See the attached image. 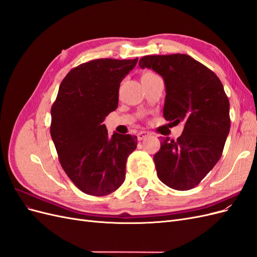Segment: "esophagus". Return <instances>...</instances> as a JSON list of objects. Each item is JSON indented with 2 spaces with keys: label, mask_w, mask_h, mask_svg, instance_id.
I'll use <instances>...</instances> for the list:
<instances>
[{
  "label": "esophagus",
  "mask_w": 257,
  "mask_h": 257,
  "mask_svg": "<svg viewBox=\"0 0 257 257\" xmlns=\"http://www.w3.org/2000/svg\"><path fill=\"white\" fill-rule=\"evenodd\" d=\"M149 135H150L149 132L141 131V132H139V133L137 134V138H138V141H143V139H145L146 137H148Z\"/></svg>",
  "instance_id": "1"
}]
</instances>
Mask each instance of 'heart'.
Wrapping results in <instances>:
<instances>
[{"label":"heart","instance_id":"heart-1","mask_svg":"<svg viewBox=\"0 0 257 257\" xmlns=\"http://www.w3.org/2000/svg\"><path fill=\"white\" fill-rule=\"evenodd\" d=\"M151 74H154V73H152V72H145L144 74H143V76H148V75H151ZM142 76V77H143Z\"/></svg>","mask_w":257,"mask_h":257}]
</instances>
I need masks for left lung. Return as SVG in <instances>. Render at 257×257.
<instances>
[{
    "instance_id": "1",
    "label": "left lung",
    "mask_w": 257,
    "mask_h": 257,
    "mask_svg": "<svg viewBox=\"0 0 257 257\" xmlns=\"http://www.w3.org/2000/svg\"><path fill=\"white\" fill-rule=\"evenodd\" d=\"M139 66L164 79V118L172 124L184 122L177 141L162 138L153 158L158 177L174 190H191L222 157L230 128L228 97L219 77L188 54L146 56Z\"/></svg>"
}]
</instances>
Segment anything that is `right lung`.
Instances as JSON below:
<instances>
[{"label": "right lung", "mask_w": 257, "mask_h": 257, "mask_svg": "<svg viewBox=\"0 0 257 257\" xmlns=\"http://www.w3.org/2000/svg\"><path fill=\"white\" fill-rule=\"evenodd\" d=\"M137 61L96 59L72 68L52 104L50 134L60 164L88 195H108L125 179L137 137L114 133L109 138L103 121L118 107L120 83Z\"/></svg>", "instance_id": "1"}]
</instances>
